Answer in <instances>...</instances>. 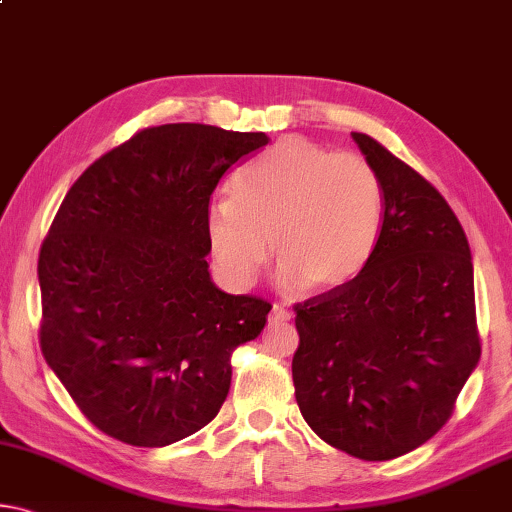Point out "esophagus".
<instances>
[{
    "label": "esophagus",
    "mask_w": 512,
    "mask_h": 512,
    "mask_svg": "<svg viewBox=\"0 0 512 512\" xmlns=\"http://www.w3.org/2000/svg\"><path fill=\"white\" fill-rule=\"evenodd\" d=\"M290 320V311L283 309L281 304H274L270 311V322H288Z\"/></svg>",
    "instance_id": "34e87169"
}]
</instances>
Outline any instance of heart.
<instances>
[{
  "label": "heart",
  "mask_w": 512,
  "mask_h": 512,
  "mask_svg": "<svg viewBox=\"0 0 512 512\" xmlns=\"http://www.w3.org/2000/svg\"><path fill=\"white\" fill-rule=\"evenodd\" d=\"M384 229V187L366 157L288 137L242 169L229 201L208 212L212 258L233 286H247L272 242L286 286L329 293L371 265Z\"/></svg>",
  "instance_id": "1"
}]
</instances>
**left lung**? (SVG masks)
<instances>
[{
    "label": "left lung",
    "mask_w": 512,
    "mask_h": 512,
    "mask_svg": "<svg viewBox=\"0 0 512 512\" xmlns=\"http://www.w3.org/2000/svg\"><path fill=\"white\" fill-rule=\"evenodd\" d=\"M384 187V229L350 286L295 304L304 421L359 460H393L451 419L481 359L474 265L446 199L380 141L352 132Z\"/></svg>",
    "instance_id": "obj_1"
}]
</instances>
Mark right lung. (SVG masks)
<instances>
[{"label":"right lung","instance_id":"add662e5","mask_svg":"<svg viewBox=\"0 0 512 512\" xmlns=\"http://www.w3.org/2000/svg\"><path fill=\"white\" fill-rule=\"evenodd\" d=\"M265 132L144 128L75 180L43 240L41 350L82 414L130 446H167L215 419L231 355L272 304L210 279V196Z\"/></svg>","mask_w":512,"mask_h":512}]
</instances>
